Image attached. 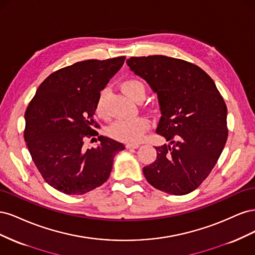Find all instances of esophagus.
I'll use <instances>...</instances> for the list:
<instances>
[{"instance_id":"1","label":"esophagus","mask_w":255,"mask_h":255,"mask_svg":"<svg viewBox=\"0 0 255 255\" xmlns=\"http://www.w3.org/2000/svg\"><path fill=\"white\" fill-rule=\"evenodd\" d=\"M126 148H127V149H137V148H139V144H130V143H128V144L126 145Z\"/></svg>"}]
</instances>
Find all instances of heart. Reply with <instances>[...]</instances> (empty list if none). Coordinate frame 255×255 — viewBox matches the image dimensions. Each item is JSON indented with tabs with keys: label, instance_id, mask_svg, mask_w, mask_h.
<instances>
[{
	"label": "heart",
	"instance_id": "heart-1",
	"mask_svg": "<svg viewBox=\"0 0 255 255\" xmlns=\"http://www.w3.org/2000/svg\"><path fill=\"white\" fill-rule=\"evenodd\" d=\"M120 87L129 98L135 101H140L145 95L144 83L137 78H128L123 80L120 84ZM109 95V88H103L99 91L96 100V113L100 117H105V99ZM149 128V123L146 119L142 117H136L125 120H117L107 129L109 135L123 142L137 143L141 140L143 134Z\"/></svg>",
	"mask_w": 255,
	"mask_h": 255
}]
</instances>
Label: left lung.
I'll return each instance as SVG.
<instances>
[{"instance_id":"8db88e82","label":"left lung","mask_w":255,"mask_h":255,"mask_svg":"<svg viewBox=\"0 0 255 255\" xmlns=\"http://www.w3.org/2000/svg\"><path fill=\"white\" fill-rule=\"evenodd\" d=\"M127 64L157 94L156 133L169 142L155 146V161L143 167L145 179L167 194L187 195L211 173L226 145L225 100L211 76L186 60L152 55Z\"/></svg>"}]
</instances>
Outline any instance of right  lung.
<instances>
[{"label":"right lung","instance_id":"add662e5","mask_svg":"<svg viewBox=\"0 0 255 255\" xmlns=\"http://www.w3.org/2000/svg\"><path fill=\"white\" fill-rule=\"evenodd\" d=\"M126 56L88 59L53 72L38 87L25 111L24 140L49 185L67 195H84L110 177L116 154L125 144L99 136L96 148L85 149L96 136V100ZM96 139L92 138L91 140ZM97 141V139H96Z\"/></svg>","mask_w":255,"mask_h":255}]
</instances>
